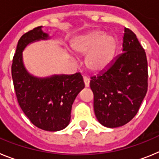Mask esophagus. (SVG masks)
Returning a JSON list of instances; mask_svg holds the SVG:
<instances>
[{"instance_id":"1","label":"esophagus","mask_w":159,"mask_h":159,"mask_svg":"<svg viewBox=\"0 0 159 159\" xmlns=\"http://www.w3.org/2000/svg\"><path fill=\"white\" fill-rule=\"evenodd\" d=\"M84 84H85V87L86 88H88L90 85V80L88 78L87 76L84 77Z\"/></svg>"}]
</instances>
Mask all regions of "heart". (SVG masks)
Returning <instances> with one entry per match:
<instances>
[{"label": "heart", "mask_w": 159, "mask_h": 159, "mask_svg": "<svg viewBox=\"0 0 159 159\" xmlns=\"http://www.w3.org/2000/svg\"><path fill=\"white\" fill-rule=\"evenodd\" d=\"M75 52L87 55L85 63L95 72L104 70L111 62L116 52V40L111 35L95 31L79 36L73 43Z\"/></svg>", "instance_id": "b5f03b06"}]
</instances>
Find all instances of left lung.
I'll list each match as a JSON object with an SVG mask.
<instances>
[{
  "label": "left lung",
  "mask_w": 159,
  "mask_h": 159,
  "mask_svg": "<svg viewBox=\"0 0 159 159\" xmlns=\"http://www.w3.org/2000/svg\"><path fill=\"white\" fill-rule=\"evenodd\" d=\"M147 79L145 51L136 35L125 28L122 53L90 81L99 123L115 128L129 123L146 96Z\"/></svg>",
  "instance_id": "1"
}]
</instances>
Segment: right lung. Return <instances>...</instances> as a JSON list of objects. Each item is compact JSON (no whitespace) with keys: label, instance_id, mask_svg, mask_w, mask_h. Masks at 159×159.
Returning a JSON list of instances; mask_svg holds the SVG:
<instances>
[{"label":"right lung","instance_id":"add662e5","mask_svg":"<svg viewBox=\"0 0 159 159\" xmlns=\"http://www.w3.org/2000/svg\"><path fill=\"white\" fill-rule=\"evenodd\" d=\"M48 39L42 26L20 37L12 60V77L20 107L32 124L43 130L58 131L69 124L73 102L85 85L80 72L41 78L27 71L23 61L25 48Z\"/></svg>","mask_w":159,"mask_h":159}]
</instances>
